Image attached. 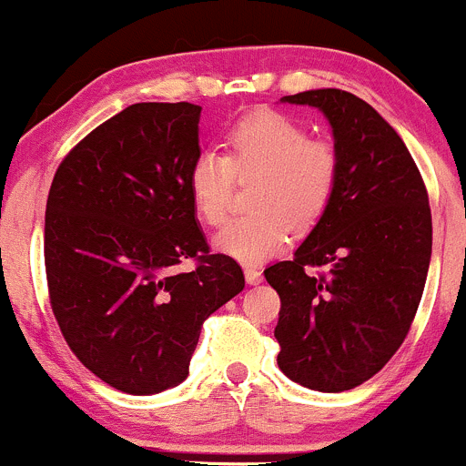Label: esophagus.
<instances>
[{"label": "esophagus", "mask_w": 466, "mask_h": 466, "mask_svg": "<svg viewBox=\"0 0 466 466\" xmlns=\"http://www.w3.org/2000/svg\"><path fill=\"white\" fill-rule=\"evenodd\" d=\"M244 279H247L248 285L262 283V271L256 269V267H244Z\"/></svg>", "instance_id": "34e87169"}]
</instances>
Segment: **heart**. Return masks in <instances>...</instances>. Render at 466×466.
Wrapping results in <instances>:
<instances>
[{
    "mask_svg": "<svg viewBox=\"0 0 466 466\" xmlns=\"http://www.w3.org/2000/svg\"><path fill=\"white\" fill-rule=\"evenodd\" d=\"M338 151L310 140L299 119L276 110H258L228 128L224 156L201 151L187 169V190L199 219L219 224L227 215L233 178L260 174L248 218H235L215 235V247L253 265L285 247L289 224L308 228L321 218L338 183Z\"/></svg>",
    "mask_w": 466,
    "mask_h": 466,
    "instance_id": "1",
    "label": "heart"
}]
</instances>
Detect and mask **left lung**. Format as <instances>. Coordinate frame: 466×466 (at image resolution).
I'll use <instances>...</instances> for the list:
<instances>
[{
	"label": "left lung",
	"instance_id": "8db88e82",
	"mask_svg": "<svg viewBox=\"0 0 466 466\" xmlns=\"http://www.w3.org/2000/svg\"><path fill=\"white\" fill-rule=\"evenodd\" d=\"M280 101L324 113L339 172L292 260L265 269L280 297L279 367L303 388L353 390L388 365L417 315L432 251L426 186L399 133L360 96L321 87Z\"/></svg>",
	"mask_w": 466,
	"mask_h": 466
}]
</instances>
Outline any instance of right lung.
<instances>
[{
  "mask_svg": "<svg viewBox=\"0 0 466 466\" xmlns=\"http://www.w3.org/2000/svg\"><path fill=\"white\" fill-rule=\"evenodd\" d=\"M201 106L133 104L56 169L45 213L49 299L75 356L110 388L158 394L187 379L204 321L244 289L208 253L187 190ZM197 257L195 272L176 265Z\"/></svg>",
  "mask_w": 466,
  "mask_h": 466,
  "instance_id": "add662e5",
  "label": "right lung"
}]
</instances>
